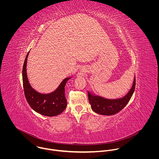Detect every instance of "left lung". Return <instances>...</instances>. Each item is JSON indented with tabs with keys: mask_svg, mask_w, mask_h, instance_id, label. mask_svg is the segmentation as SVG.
<instances>
[{
	"mask_svg": "<svg viewBox=\"0 0 159 159\" xmlns=\"http://www.w3.org/2000/svg\"><path fill=\"white\" fill-rule=\"evenodd\" d=\"M135 88V76L130 91L124 97L120 98L107 99L88 91L91 108L95 113L102 115L110 116L116 114L122 110L129 103L134 92Z\"/></svg>",
	"mask_w": 159,
	"mask_h": 159,
	"instance_id": "left-lung-1",
	"label": "left lung"
}]
</instances>
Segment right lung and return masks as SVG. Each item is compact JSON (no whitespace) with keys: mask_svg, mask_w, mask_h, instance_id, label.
Masks as SVG:
<instances>
[{"mask_svg":"<svg viewBox=\"0 0 159 159\" xmlns=\"http://www.w3.org/2000/svg\"><path fill=\"white\" fill-rule=\"evenodd\" d=\"M27 53L23 68V88L25 98L30 107L37 113L46 116H55L62 113L67 107L65 86L71 77L66 78L58 88L49 93H42L35 91L29 83L27 75Z\"/></svg>","mask_w":159,"mask_h":159,"instance_id":"add662e5","label":"right lung"}]
</instances>
